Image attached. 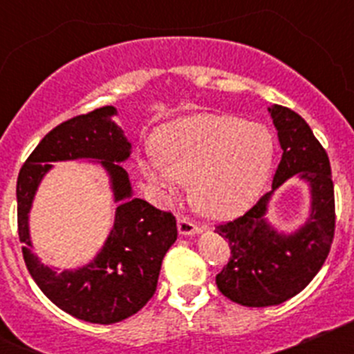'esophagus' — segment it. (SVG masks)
Listing matches in <instances>:
<instances>
[{"label": "esophagus", "mask_w": 354, "mask_h": 354, "mask_svg": "<svg viewBox=\"0 0 354 354\" xmlns=\"http://www.w3.org/2000/svg\"><path fill=\"white\" fill-rule=\"evenodd\" d=\"M177 228H179V232L183 234V236H193V234H198L204 230L200 225H196L195 221L189 220V218H184V216H180L179 221H177Z\"/></svg>", "instance_id": "obj_1"}]
</instances>
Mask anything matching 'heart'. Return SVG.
<instances>
[{
  "label": "heart",
  "instance_id": "obj_1",
  "mask_svg": "<svg viewBox=\"0 0 354 354\" xmlns=\"http://www.w3.org/2000/svg\"><path fill=\"white\" fill-rule=\"evenodd\" d=\"M158 152L143 156V175L162 196L192 183L196 207L234 218L259 198L273 165L274 140L264 124L230 115L177 118L156 136Z\"/></svg>",
  "mask_w": 354,
  "mask_h": 354
}]
</instances>
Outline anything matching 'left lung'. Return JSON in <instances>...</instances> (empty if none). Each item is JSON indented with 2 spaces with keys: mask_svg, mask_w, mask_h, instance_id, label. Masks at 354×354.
<instances>
[{
  "mask_svg": "<svg viewBox=\"0 0 354 354\" xmlns=\"http://www.w3.org/2000/svg\"><path fill=\"white\" fill-rule=\"evenodd\" d=\"M268 111L282 147L273 189L243 216L216 227L230 246V259L216 274V286L243 306L280 305L301 292L323 268L335 234V195L326 150L296 111L278 104ZM294 174L311 186V214L298 231L278 233L265 212L274 189Z\"/></svg>",
  "mask_w": 354,
  "mask_h": 354,
  "instance_id": "1",
  "label": "left lung"
}]
</instances>
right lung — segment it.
<instances>
[{
	"label": "right lung",
	"instance_id": "obj_1",
	"mask_svg": "<svg viewBox=\"0 0 354 354\" xmlns=\"http://www.w3.org/2000/svg\"><path fill=\"white\" fill-rule=\"evenodd\" d=\"M113 106L77 115L49 131L23 165L17 177V228L23 257L31 278L46 296L67 314L95 324H113L142 310L156 292L162 257L177 239L171 212L159 211L134 198L129 175L122 165L131 143L111 120ZM71 158L99 160L109 171L114 199L119 202L115 223L102 252L77 270L58 274L30 252L29 209L51 162Z\"/></svg>",
	"mask_w": 354,
	"mask_h": 354
}]
</instances>
